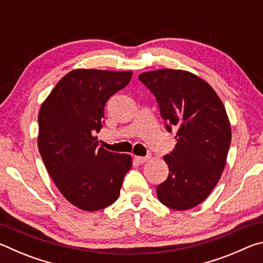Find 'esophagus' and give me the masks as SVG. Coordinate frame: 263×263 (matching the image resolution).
I'll use <instances>...</instances> for the list:
<instances>
[{"label":"esophagus","mask_w":263,"mask_h":263,"mask_svg":"<svg viewBox=\"0 0 263 263\" xmlns=\"http://www.w3.org/2000/svg\"><path fill=\"white\" fill-rule=\"evenodd\" d=\"M149 158V155H147V157H135V160L138 163H145L146 161H148Z\"/></svg>","instance_id":"1"}]
</instances>
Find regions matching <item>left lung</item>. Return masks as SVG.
Masks as SVG:
<instances>
[{
  "instance_id": "8db88e82",
  "label": "left lung",
  "mask_w": 263,
  "mask_h": 263,
  "mask_svg": "<svg viewBox=\"0 0 263 263\" xmlns=\"http://www.w3.org/2000/svg\"><path fill=\"white\" fill-rule=\"evenodd\" d=\"M138 79L153 92L176 145L163 157L167 180L158 185L163 205L177 211L201 204L219 181L231 145V124L219 96L208 82L182 69H158Z\"/></svg>"
}]
</instances>
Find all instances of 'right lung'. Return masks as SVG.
<instances>
[{
    "instance_id": "right-lung-1",
    "label": "right lung",
    "mask_w": 263,
    "mask_h": 263,
    "mask_svg": "<svg viewBox=\"0 0 263 263\" xmlns=\"http://www.w3.org/2000/svg\"><path fill=\"white\" fill-rule=\"evenodd\" d=\"M132 72L74 69L43 102L38 115V148L46 171L62 196L84 211L117 201L130 154L97 147L104 105L131 81Z\"/></svg>"
}]
</instances>
